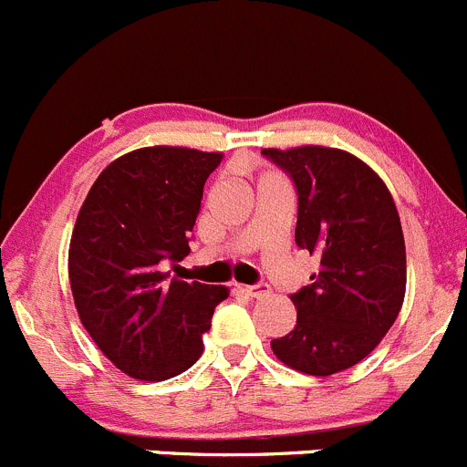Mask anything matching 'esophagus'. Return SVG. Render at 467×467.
<instances>
[{
  "label": "esophagus",
  "mask_w": 467,
  "mask_h": 467,
  "mask_svg": "<svg viewBox=\"0 0 467 467\" xmlns=\"http://www.w3.org/2000/svg\"><path fill=\"white\" fill-rule=\"evenodd\" d=\"M237 289H242L251 298H266L271 294L269 285H237Z\"/></svg>",
  "instance_id": "34e87169"
}]
</instances>
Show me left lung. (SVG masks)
<instances>
[{"label":"left lung","mask_w":467,"mask_h":467,"mask_svg":"<svg viewBox=\"0 0 467 467\" xmlns=\"http://www.w3.org/2000/svg\"><path fill=\"white\" fill-rule=\"evenodd\" d=\"M262 155L298 193L296 246L319 255V274L292 294L296 326L271 339L275 358L330 377L369 356L395 324L406 294L401 221L386 182L347 150L301 146Z\"/></svg>","instance_id":"obj_1"}]
</instances>
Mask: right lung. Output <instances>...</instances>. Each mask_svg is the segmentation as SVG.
<instances>
[{"label":"right lung","instance_id":"1","mask_svg":"<svg viewBox=\"0 0 467 467\" xmlns=\"http://www.w3.org/2000/svg\"><path fill=\"white\" fill-rule=\"evenodd\" d=\"M221 152L152 146L107 166L90 187L67 253L72 298L99 351L120 372L164 381L202 354L228 287L171 278L189 255L202 187Z\"/></svg>","mask_w":467,"mask_h":467}]
</instances>
